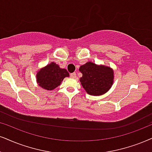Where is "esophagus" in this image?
<instances>
[{
	"instance_id": "1",
	"label": "esophagus",
	"mask_w": 152,
	"mask_h": 152,
	"mask_svg": "<svg viewBox=\"0 0 152 152\" xmlns=\"http://www.w3.org/2000/svg\"><path fill=\"white\" fill-rule=\"evenodd\" d=\"M70 76H71V78H76V74L75 72L74 73H72V74H70Z\"/></svg>"
}]
</instances>
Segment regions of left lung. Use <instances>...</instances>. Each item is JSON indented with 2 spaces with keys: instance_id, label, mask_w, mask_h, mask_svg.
<instances>
[{
  "instance_id": "obj_1",
  "label": "left lung",
  "mask_w": 152,
  "mask_h": 152,
  "mask_svg": "<svg viewBox=\"0 0 152 152\" xmlns=\"http://www.w3.org/2000/svg\"><path fill=\"white\" fill-rule=\"evenodd\" d=\"M79 71L83 74L80 83L90 95H104L114 83V73L110 66L88 62L80 66Z\"/></svg>"
}]
</instances>
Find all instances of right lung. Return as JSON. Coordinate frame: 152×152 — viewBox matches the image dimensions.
Segmentation results:
<instances>
[{
	"label": "right lung",
	"instance_id": "obj_1",
	"mask_svg": "<svg viewBox=\"0 0 152 152\" xmlns=\"http://www.w3.org/2000/svg\"><path fill=\"white\" fill-rule=\"evenodd\" d=\"M69 74L65 69H62L55 62H51L36 73V82L38 86L46 90H53L58 87L64 78Z\"/></svg>",
	"mask_w": 152,
	"mask_h": 152
}]
</instances>
